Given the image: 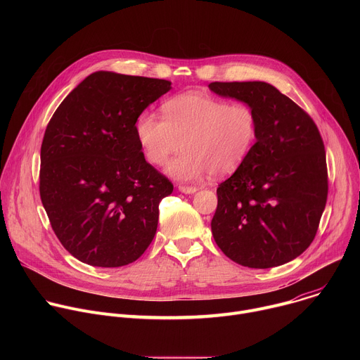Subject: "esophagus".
<instances>
[{
  "label": "esophagus",
  "instance_id": "34e87169",
  "mask_svg": "<svg viewBox=\"0 0 360 360\" xmlns=\"http://www.w3.org/2000/svg\"><path fill=\"white\" fill-rule=\"evenodd\" d=\"M178 189L182 192V193H195L198 189L195 186H185V185H179Z\"/></svg>",
  "mask_w": 360,
  "mask_h": 360
}]
</instances>
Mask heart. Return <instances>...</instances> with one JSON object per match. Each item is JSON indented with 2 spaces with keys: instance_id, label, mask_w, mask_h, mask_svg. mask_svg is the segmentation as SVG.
I'll return each mask as SVG.
<instances>
[{
  "instance_id": "1",
  "label": "heart",
  "mask_w": 360,
  "mask_h": 360,
  "mask_svg": "<svg viewBox=\"0 0 360 360\" xmlns=\"http://www.w3.org/2000/svg\"><path fill=\"white\" fill-rule=\"evenodd\" d=\"M161 120L145 111L135 121V135L146 161L165 165L182 146L185 152L167 167L174 179L189 182L207 174L225 176L249 157L258 138V117L243 102L186 92L168 99Z\"/></svg>"
}]
</instances>
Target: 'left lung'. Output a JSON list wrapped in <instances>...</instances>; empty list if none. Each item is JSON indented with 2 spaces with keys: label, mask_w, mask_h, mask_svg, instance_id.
Returning <instances> with one entry per match:
<instances>
[{
  "label": "left lung",
  "mask_w": 360,
  "mask_h": 360,
  "mask_svg": "<svg viewBox=\"0 0 360 360\" xmlns=\"http://www.w3.org/2000/svg\"><path fill=\"white\" fill-rule=\"evenodd\" d=\"M210 89L245 102L258 117L249 157L217 189L214 239L242 266L268 269L290 262L312 243L328 199L318 127L268 82H212Z\"/></svg>",
  "instance_id": "left-lung-1"
}]
</instances>
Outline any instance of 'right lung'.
<instances>
[{
	"instance_id": "obj_1",
	"label": "right lung",
	"mask_w": 360,
	"mask_h": 360,
	"mask_svg": "<svg viewBox=\"0 0 360 360\" xmlns=\"http://www.w3.org/2000/svg\"><path fill=\"white\" fill-rule=\"evenodd\" d=\"M167 79L96 71L51 118L41 145L39 195L63 246L91 266L136 261L158 228L168 178L145 161L135 135Z\"/></svg>"
}]
</instances>
